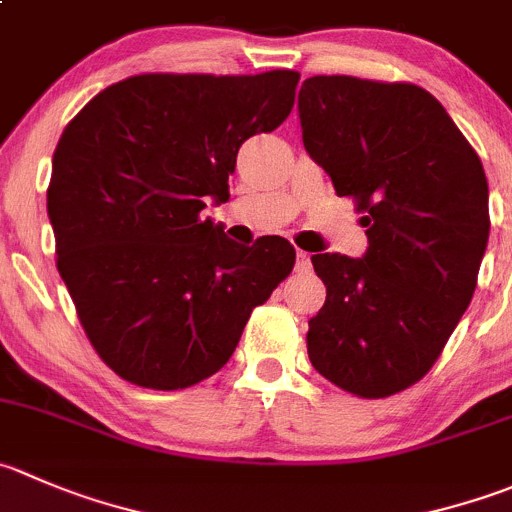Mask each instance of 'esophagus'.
I'll use <instances>...</instances> for the list:
<instances>
[{"instance_id": "34e87169", "label": "esophagus", "mask_w": 512, "mask_h": 512, "mask_svg": "<svg viewBox=\"0 0 512 512\" xmlns=\"http://www.w3.org/2000/svg\"><path fill=\"white\" fill-rule=\"evenodd\" d=\"M312 262H310V255L307 252H297V260H295V270L297 272H310Z\"/></svg>"}]
</instances>
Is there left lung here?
<instances>
[{"label": "left lung", "mask_w": 512, "mask_h": 512, "mask_svg": "<svg viewBox=\"0 0 512 512\" xmlns=\"http://www.w3.org/2000/svg\"><path fill=\"white\" fill-rule=\"evenodd\" d=\"M297 109L307 155L370 242L362 260L312 255L327 300L307 355L345 393L388 398L428 375L473 300L490 235L483 162L418 84L320 74Z\"/></svg>", "instance_id": "1"}]
</instances>
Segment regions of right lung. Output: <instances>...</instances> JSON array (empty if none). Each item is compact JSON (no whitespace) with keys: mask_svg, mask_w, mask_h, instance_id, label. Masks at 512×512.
Segmentation results:
<instances>
[{"mask_svg":"<svg viewBox=\"0 0 512 512\" xmlns=\"http://www.w3.org/2000/svg\"><path fill=\"white\" fill-rule=\"evenodd\" d=\"M300 74H135L89 99L52 157L57 270L89 342L122 380L182 390L232 357L252 310L295 267L202 217L230 197L237 150L292 112Z\"/></svg>","mask_w":512,"mask_h":512,"instance_id":"add662e5","label":"right lung"}]
</instances>
